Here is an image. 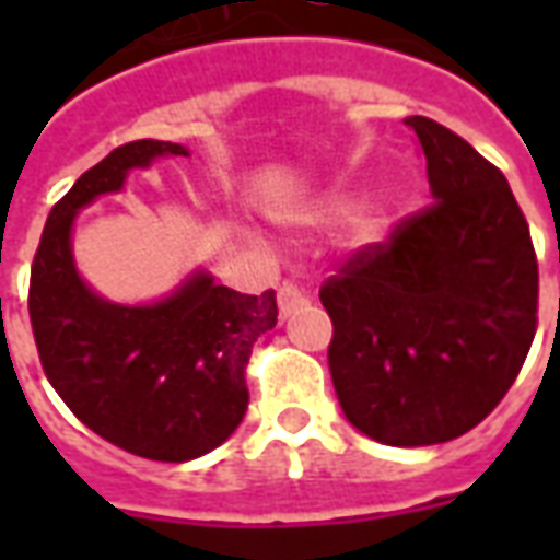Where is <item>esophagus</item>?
<instances>
[{
	"label": "esophagus",
	"mask_w": 560,
	"mask_h": 560,
	"mask_svg": "<svg viewBox=\"0 0 560 560\" xmlns=\"http://www.w3.org/2000/svg\"><path fill=\"white\" fill-rule=\"evenodd\" d=\"M305 303V291L300 284H293V281H284L279 288V312L281 317H291V312L296 305Z\"/></svg>",
	"instance_id": "obj_1"
}]
</instances>
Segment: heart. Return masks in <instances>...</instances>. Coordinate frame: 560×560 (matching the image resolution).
Here are the masks:
<instances>
[{"mask_svg":"<svg viewBox=\"0 0 560 560\" xmlns=\"http://www.w3.org/2000/svg\"><path fill=\"white\" fill-rule=\"evenodd\" d=\"M375 231V224H372V221H365V233H372Z\"/></svg>","mask_w":560,"mask_h":560,"instance_id":"b5f03b06","label":"heart"}]
</instances>
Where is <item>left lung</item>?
<instances>
[{
  "mask_svg": "<svg viewBox=\"0 0 560 560\" xmlns=\"http://www.w3.org/2000/svg\"><path fill=\"white\" fill-rule=\"evenodd\" d=\"M420 140L434 203L324 281L329 375L345 417L389 446L470 432L513 387L537 332V255L504 173L434 119Z\"/></svg>",
  "mask_w": 560,
  "mask_h": 560,
  "instance_id": "left-lung-1",
  "label": "left lung"
}]
</instances>
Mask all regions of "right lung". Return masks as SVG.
Returning <instances> with one entry per match:
<instances>
[{
	"label": "right lung",
	"mask_w": 560,
	"mask_h": 560,
	"mask_svg": "<svg viewBox=\"0 0 560 560\" xmlns=\"http://www.w3.org/2000/svg\"><path fill=\"white\" fill-rule=\"evenodd\" d=\"M164 155L188 149L116 147L50 209L32 260L30 320L44 375L83 425L135 456L191 462L243 422L245 365L257 336L276 327V291H231L197 269L159 303L119 305L80 279L71 252L80 209Z\"/></svg>",
	"instance_id": "1"
}]
</instances>
